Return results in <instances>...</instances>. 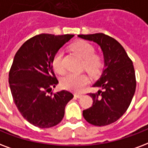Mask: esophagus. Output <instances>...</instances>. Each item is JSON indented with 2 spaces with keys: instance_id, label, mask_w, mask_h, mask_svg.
<instances>
[{
  "instance_id": "obj_1",
  "label": "esophagus",
  "mask_w": 148,
  "mask_h": 148,
  "mask_svg": "<svg viewBox=\"0 0 148 148\" xmlns=\"http://www.w3.org/2000/svg\"><path fill=\"white\" fill-rule=\"evenodd\" d=\"M74 96L76 97V98H78V99H80V98H82L83 95H82V94H75L74 95Z\"/></svg>"
}]
</instances>
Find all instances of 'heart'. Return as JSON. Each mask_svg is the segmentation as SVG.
Wrapping results in <instances>:
<instances>
[{
    "mask_svg": "<svg viewBox=\"0 0 148 148\" xmlns=\"http://www.w3.org/2000/svg\"><path fill=\"white\" fill-rule=\"evenodd\" d=\"M73 49L84 59L83 68L89 74L96 75L101 71L103 66V59L100 55L95 53V49L92 44L85 41H79L73 45ZM63 56L64 52L60 49L52 60L53 69L59 74H63L65 71ZM61 83L64 88L78 92L86 86L88 83V79L85 74L69 73L63 77Z\"/></svg>",
    "mask_w": 148,
    "mask_h": 148,
    "instance_id": "obj_1",
    "label": "heart"
}]
</instances>
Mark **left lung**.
I'll use <instances>...</instances> for the list:
<instances>
[{"label":"left lung","mask_w":148,"mask_h":148,"mask_svg":"<svg viewBox=\"0 0 148 148\" xmlns=\"http://www.w3.org/2000/svg\"><path fill=\"white\" fill-rule=\"evenodd\" d=\"M78 37L99 45L105 60L101 77L93 85L101 90L96 94L88 93L93 103L83 111V116L94 126L109 125L126 112L135 93L137 82L133 62L121 44L106 34L78 35Z\"/></svg>","instance_id":"1"}]
</instances>
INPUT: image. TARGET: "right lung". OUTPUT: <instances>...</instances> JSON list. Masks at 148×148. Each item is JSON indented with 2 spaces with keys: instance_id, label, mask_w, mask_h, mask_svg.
Wrapping results in <instances>:
<instances>
[{
  "instance_id": "obj_1",
  "label": "right lung",
  "mask_w": 148,
  "mask_h": 148,
  "mask_svg": "<svg viewBox=\"0 0 148 148\" xmlns=\"http://www.w3.org/2000/svg\"><path fill=\"white\" fill-rule=\"evenodd\" d=\"M72 37L39 34L25 42L14 56L9 71L12 98L21 116L35 127L49 128L60 123L74 97L66 90L51 92L58 84L53 57Z\"/></svg>"
}]
</instances>
